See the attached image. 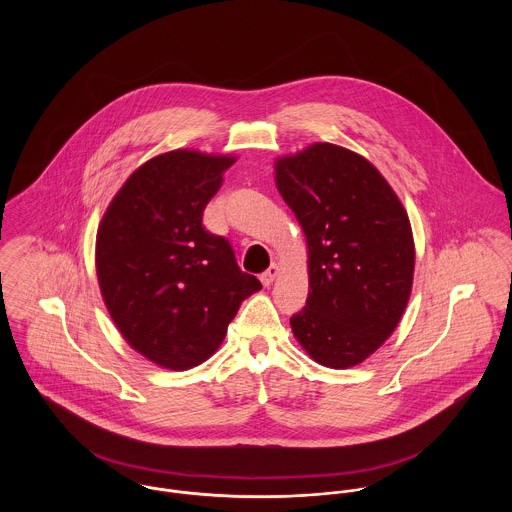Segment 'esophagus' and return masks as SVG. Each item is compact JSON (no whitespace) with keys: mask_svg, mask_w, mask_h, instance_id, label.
Listing matches in <instances>:
<instances>
[{"mask_svg":"<svg viewBox=\"0 0 512 512\" xmlns=\"http://www.w3.org/2000/svg\"><path fill=\"white\" fill-rule=\"evenodd\" d=\"M278 272H280V266H278V264H270V266H268V270H264V272L260 274L262 284H264V286H272V282L276 280Z\"/></svg>","mask_w":512,"mask_h":512,"instance_id":"34e87169","label":"esophagus"}]
</instances>
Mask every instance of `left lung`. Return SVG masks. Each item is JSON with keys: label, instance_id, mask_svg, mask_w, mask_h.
<instances>
[{"label": "left lung", "instance_id": "obj_1", "mask_svg": "<svg viewBox=\"0 0 512 512\" xmlns=\"http://www.w3.org/2000/svg\"><path fill=\"white\" fill-rule=\"evenodd\" d=\"M276 185L309 248L293 335L319 365H359L392 335L412 292L408 215L372 163L333 144L278 159Z\"/></svg>", "mask_w": 512, "mask_h": 512}]
</instances>
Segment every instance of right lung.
Here are the masks:
<instances>
[{"label":"right lung","mask_w":512,"mask_h":512,"mask_svg":"<svg viewBox=\"0 0 512 512\" xmlns=\"http://www.w3.org/2000/svg\"><path fill=\"white\" fill-rule=\"evenodd\" d=\"M234 157L177 149L130 175L96 236L104 303L124 339L155 365L185 370L219 349L240 303L262 288L230 242L203 226Z\"/></svg>","instance_id":"1"}]
</instances>
